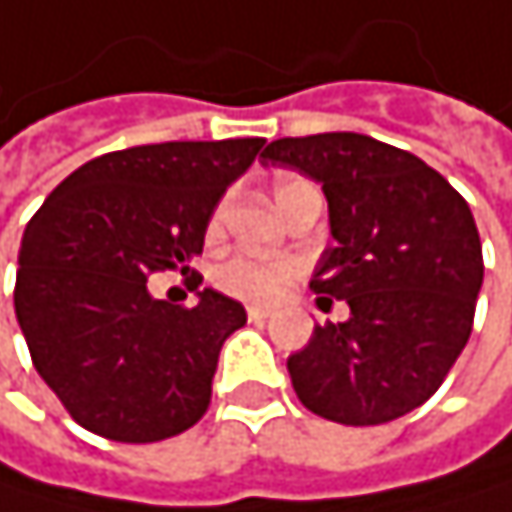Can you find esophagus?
I'll return each mask as SVG.
<instances>
[{"mask_svg":"<svg viewBox=\"0 0 512 512\" xmlns=\"http://www.w3.org/2000/svg\"><path fill=\"white\" fill-rule=\"evenodd\" d=\"M270 315H273L270 306H248V318H251V321H264V318H270Z\"/></svg>","mask_w":512,"mask_h":512,"instance_id":"obj_1","label":"esophagus"}]
</instances>
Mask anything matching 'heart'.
Returning <instances> with one entry per match:
<instances>
[{"instance_id":"1","label":"heart","mask_w":512,"mask_h":512,"mask_svg":"<svg viewBox=\"0 0 512 512\" xmlns=\"http://www.w3.org/2000/svg\"><path fill=\"white\" fill-rule=\"evenodd\" d=\"M303 188H312V181L300 178V175H279L273 181V197L276 206H288ZM224 209L227 200L215 209L212 215V227H218L224 221ZM300 276V261L297 258H254V254H233L227 258L218 270H215V282L242 300H254V303H273L279 300L288 285Z\"/></svg>"}]
</instances>
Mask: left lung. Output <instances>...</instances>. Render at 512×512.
Instances as JSON below:
<instances>
[{"label": "left lung", "instance_id": "obj_1", "mask_svg": "<svg viewBox=\"0 0 512 512\" xmlns=\"http://www.w3.org/2000/svg\"><path fill=\"white\" fill-rule=\"evenodd\" d=\"M261 157L321 185L337 242L309 288L349 303L288 358L300 404L340 425L422 407L473 331L483 245L470 206L425 160L361 133L288 136Z\"/></svg>", "mask_w": 512, "mask_h": 512}]
</instances>
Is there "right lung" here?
<instances>
[{
	"mask_svg": "<svg viewBox=\"0 0 512 512\" xmlns=\"http://www.w3.org/2000/svg\"><path fill=\"white\" fill-rule=\"evenodd\" d=\"M264 139L160 142L108 151L51 191L23 230L14 312L32 364L87 431L157 443L212 400L242 303L200 288L194 306L154 300L148 276L188 273L209 218Z\"/></svg>",
	"mask_w": 512,
	"mask_h": 512,
	"instance_id": "right-lung-1",
	"label": "right lung"
}]
</instances>
